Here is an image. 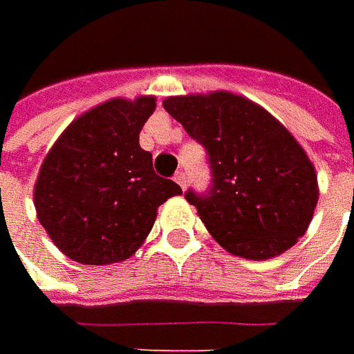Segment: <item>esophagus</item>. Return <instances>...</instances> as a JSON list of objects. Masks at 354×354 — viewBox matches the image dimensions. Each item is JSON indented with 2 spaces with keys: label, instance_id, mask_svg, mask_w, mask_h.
<instances>
[{
  "label": "esophagus",
  "instance_id": "obj_1",
  "mask_svg": "<svg viewBox=\"0 0 354 354\" xmlns=\"http://www.w3.org/2000/svg\"><path fill=\"white\" fill-rule=\"evenodd\" d=\"M173 179H175V183L179 185V187H181V189H185V185H187V177H185V173H183V171H177V173H175V177H173Z\"/></svg>",
  "mask_w": 354,
  "mask_h": 354
}]
</instances>
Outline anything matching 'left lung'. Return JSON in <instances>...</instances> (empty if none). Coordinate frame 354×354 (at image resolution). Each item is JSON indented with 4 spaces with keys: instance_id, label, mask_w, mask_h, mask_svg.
<instances>
[{
    "instance_id": "left-lung-1",
    "label": "left lung",
    "mask_w": 354,
    "mask_h": 354,
    "mask_svg": "<svg viewBox=\"0 0 354 354\" xmlns=\"http://www.w3.org/2000/svg\"><path fill=\"white\" fill-rule=\"evenodd\" d=\"M163 108L209 153L207 195L187 191L211 236L230 254L270 260L304 236L317 207V173L288 128L226 90L169 96Z\"/></svg>"
}]
</instances>
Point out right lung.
<instances>
[{"instance_id": "1", "label": "right lung", "mask_w": 354, "mask_h": 354, "mask_svg": "<svg viewBox=\"0 0 354 354\" xmlns=\"http://www.w3.org/2000/svg\"><path fill=\"white\" fill-rule=\"evenodd\" d=\"M153 96L112 98L71 122L35 183L37 218L55 246L88 266L124 262L143 244L167 198L181 187L156 175L140 131Z\"/></svg>"}]
</instances>
